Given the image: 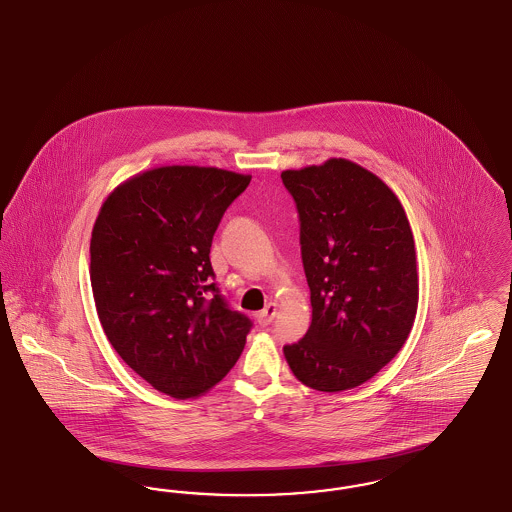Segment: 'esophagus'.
<instances>
[{"label": "esophagus", "mask_w": 512, "mask_h": 512, "mask_svg": "<svg viewBox=\"0 0 512 512\" xmlns=\"http://www.w3.org/2000/svg\"><path fill=\"white\" fill-rule=\"evenodd\" d=\"M274 317H276V303H268L263 311L257 313V322H259L261 326H268Z\"/></svg>", "instance_id": "1"}]
</instances>
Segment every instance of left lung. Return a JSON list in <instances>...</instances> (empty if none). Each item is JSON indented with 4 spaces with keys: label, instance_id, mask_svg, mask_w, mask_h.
<instances>
[{
    "label": "left lung",
    "instance_id": "8db88e82",
    "mask_svg": "<svg viewBox=\"0 0 512 512\" xmlns=\"http://www.w3.org/2000/svg\"><path fill=\"white\" fill-rule=\"evenodd\" d=\"M299 213L313 320L284 345L293 376L318 391L353 390L399 353L413 328V230L397 195L347 159L282 172Z\"/></svg>",
    "mask_w": 512,
    "mask_h": 512
}]
</instances>
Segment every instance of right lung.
Instances as JSON below:
<instances>
[{
	"label": "right lung",
	"instance_id": "obj_1",
	"mask_svg": "<svg viewBox=\"0 0 512 512\" xmlns=\"http://www.w3.org/2000/svg\"><path fill=\"white\" fill-rule=\"evenodd\" d=\"M249 180L157 167L119 184L99 209L90 242L99 322L122 361L174 399L211 390L244 351L251 320L220 295L209 253Z\"/></svg>",
	"mask_w": 512,
	"mask_h": 512
}]
</instances>
